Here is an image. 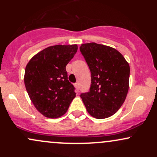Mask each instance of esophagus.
I'll return each mask as SVG.
<instances>
[{
  "mask_svg": "<svg viewBox=\"0 0 157 157\" xmlns=\"http://www.w3.org/2000/svg\"><path fill=\"white\" fill-rule=\"evenodd\" d=\"M75 86L76 87V89L77 90H79V89H80V86H79V82H76V83L75 84Z\"/></svg>",
  "mask_w": 157,
  "mask_h": 157,
  "instance_id": "1",
  "label": "esophagus"
}]
</instances>
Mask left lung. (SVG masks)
<instances>
[{"mask_svg":"<svg viewBox=\"0 0 157 157\" xmlns=\"http://www.w3.org/2000/svg\"><path fill=\"white\" fill-rule=\"evenodd\" d=\"M80 50L91 75L89 91L80 97L93 117H109L120 109L127 96L130 66L120 52L110 46L90 43L81 45Z\"/></svg>","mask_w":157,"mask_h":157,"instance_id":"obj_1","label":"left lung"}]
</instances>
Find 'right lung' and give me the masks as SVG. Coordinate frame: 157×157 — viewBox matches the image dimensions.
Here are the masks:
<instances>
[{"label":"right lung","instance_id":"right-lung-1","mask_svg":"<svg viewBox=\"0 0 157 157\" xmlns=\"http://www.w3.org/2000/svg\"><path fill=\"white\" fill-rule=\"evenodd\" d=\"M77 51L76 44L49 46L26 65V89L36 109L46 117L63 116L75 97V88L68 80L66 66Z\"/></svg>","mask_w":157,"mask_h":157}]
</instances>
